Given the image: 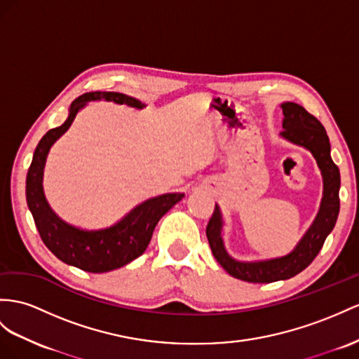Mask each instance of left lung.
<instances>
[{
    "label": "left lung",
    "mask_w": 359,
    "mask_h": 359,
    "mask_svg": "<svg viewBox=\"0 0 359 359\" xmlns=\"http://www.w3.org/2000/svg\"><path fill=\"white\" fill-rule=\"evenodd\" d=\"M283 121L280 136L292 144L305 147L314 156L323 176V198H321L318 214L314 223L303 235L299 244L291 253L280 258L265 261H238L226 252L223 243V217L219 206L215 205L210 217L206 236L215 259L222 267L236 279L252 283H270L276 280L290 279L305 270L316 259L327 235L332 232L339 212V170L330 158V144L323 124L311 115L305 107L292 101L282 103Z\"/></svg>",
    "instance_id": "left-lung-1"
}]
</instances>
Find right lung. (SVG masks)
I'll return each mask as SVG.
<instances>
[{
    "label": "right lung",
    "mask_w": 359,
    "mask_h": 359,
    "mask_svg": "<svg viewBox=\"0 0 359 359\" xmlns=\"http://www.w3.org/2000/svg\"><path fill=\"white\" fill-rule=\"evenodd\" d=\"M106 100L118 104L142 109L145 104L140 100L128 97L119 92H88L72 101L69 115L62 126L51 128L42 136L33 153V161L27 172L25 196L27 205L34 218L43 244L53 255L68 265L89 271L106 273L126 264L132 262L141 256L149 245L156 224L168 210L185 197L180 192H170L142 201L132 209L124 218L114 226L100 229V231H85L72 226L56 215L50 208L43 194V167L47 161L51 145L65 133L74 121L80 109L86 106L88 101Z\"/></svg>",
    "instance_id": "add662e5"
}]
</instances>
